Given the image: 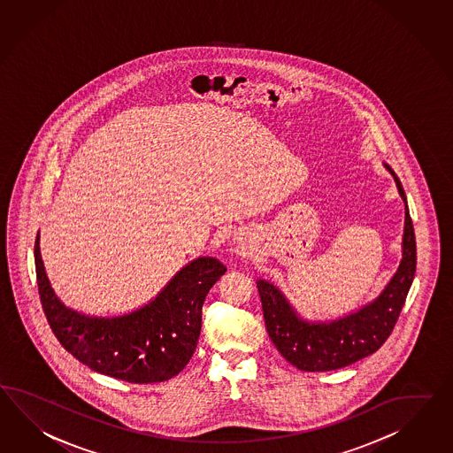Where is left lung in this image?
I'll list each match as a JSON object with an SVG mask.
<instances>
[{
    "label": "left lung",
    "instance_id": "8db88e82",
    "mask_svg": "<svg viewBox=\"0 0 453 453\" xmlns=\"http://www.w3.org/2000/svg\"><path fill=\"white\" fill-rule=\"evenodd\" d=\"M401 198L406 203L403 260L385 291L365 308L329 324H309L299 319L285 296L265 280L257 288L262 301L266 332L278 352L303 372H331L355 364L375 353L396 326L416 273V235L409 216L408 201L395 172Z\"/></svg>",
    "mask_w": 453,
    "mask_h": 453
}]
</instances>
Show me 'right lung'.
I'll return each instance as SVG.
<instances>
[{
  "mask_svg": "<svg viewBox=\"0 0 453 453\" xmlns=\"http://www.w3.org/2000/svg\"><path fill=\"white\" fill-rule=\"evenodd\" d=\"M35 275L45 318L57 341L91 370L129 383H160L178 375L196 350L201 309L212 285L227 270L216 258L191 262L145 308L104 319L66 309L57 299L34 247Z\"/></svg>",
  "mask_w": 453,
  "mask_h": 453,
  "instance_id": "add662e5",
  "label": "right lung"
}]
</instances>
